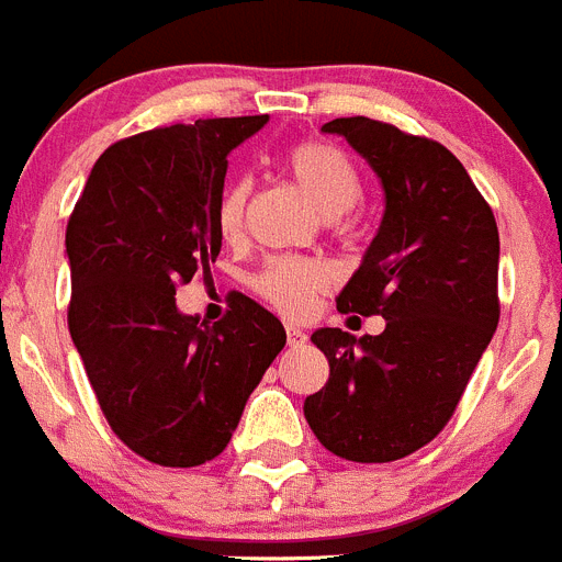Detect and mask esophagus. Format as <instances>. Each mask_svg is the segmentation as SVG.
<instances>
[{
  "label": "esophagus",
  "instance_id": "obj_1",
  "mask_svg": "<svg viewBox=\"0 0 562 562\" xmlns=\"http://www.w3.org/2000/svg\"><path fill=\"white\" fill-rule=\"evenodd\" d=\"M285 334H288V345H291V348H300V345H305V341H308V334H305L302 328H296V325H288Z\"/></svg>",
  "mask_w": 562,
  "mask_h": 562
}]
</instances>
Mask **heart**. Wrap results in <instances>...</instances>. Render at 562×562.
Instances as JSON below:
<instances>
[{
	"mask_svg": "<svg viewBox=\"0 0 562 562\" xmlns=\"http://www.w3.org/2000/svg\"><path fill=\"white\" fill-rule=\"evenodd\" d=\"M285 166L296 187L325 217L350 212L362 198V180L356 175L348 155L325 140H302L291 146ZM248 189L243 180H228L217 200V226L223 237H234L243 228ZM251 288L268 305L288 316H302L314 308V300L325 288V268L302 257H271L251 277Z\"/></svg>",
	"mask_w": 562,
	"mask_h": 562,
	"instance_id": "b5f03b06",
	"label": "heart"
}]
</instances>
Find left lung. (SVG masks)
Wrapping results in <instances>:
<instances>
[{
  "label": "left lung",
  "instance_id": "left-lung-1",
  "mask_svg": "<svg viewBox=\"0 0 562 562\" xmlns=\"http://www.w3.org/2000/svg\"><path fill=\"white\" fill-rule=\"evenodd\" d=\"M382 180V226L336 296L341 314L384 316L379 336L314 330L328 384L305 398L322 447L356 463L422 450L461 402L497 328V223L461 160L438 140L364 119H336Z\"/></svg>",
  "mask_w": 562,
  "mask_h": 562
}]
</instances>
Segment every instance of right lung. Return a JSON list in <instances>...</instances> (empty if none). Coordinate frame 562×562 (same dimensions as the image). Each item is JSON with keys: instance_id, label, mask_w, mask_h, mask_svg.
I'll list each match as a JSON object with an SVG mask.
<instances>
[{"instance_id": "add662e5", "label": "right lung", "mask_w": 562, "mask_h": 562, "mask_svg": "<svg viewBox=\"0 0 562 562\" xmlns=\"http://www.w3.org/2000/svg\"><path fill=\"white\" fill-rule=\"evenodd\" d=\"M266 121L200 119L112 144L67 223L72 345L112 432L160 467L221 456L285 348L282 322L243 294L214 325L175 305L221 254L228 153Z\"/></svg>"}]
</instances>
